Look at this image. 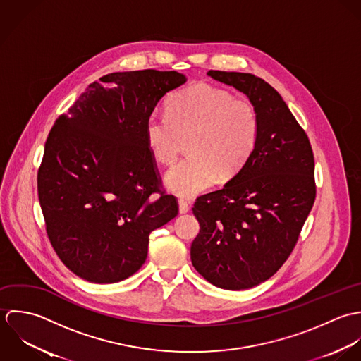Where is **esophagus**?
Segmentation results:
<instances>
[{"label": "esophagus", "instance_id": "34e87169", "mask_svg": "<svg viewBox=\"0 0 361 361\" xmlns=\"http://www.w3.org/2000/svg\"><path fill=\"white\" fill-rule=\"evenodd\" d=\"M178 211H180V214H187L190 211L188 202L184 200H178Z\"/></svg>", "mask_w": 361, "mask_h": 361}]
</instances>
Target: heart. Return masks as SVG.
I'll return each mask as SVG.
<instances>
[{
  "mask_svg": "<svg viewBox=\"0 0 361 361\" xmlns=\"http://www.w3.org/2000/svg\"><path fill=\"white\" fill-rule=\"evenodd\" d=\"M259 138V117L250 100L198 83L176 92L166 114L145 121V140L153 157L171 164L190 140L191 156L173 166L166 185L178 197H194L219 178L234 177L248 161Z\"/></svg>",
  "mask_w": 361,
  "mask_h": 361,
  "instance_id": "obj_1",
  "label": "heart"
}]
</instances>
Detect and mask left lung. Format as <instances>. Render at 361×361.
Masks as SVG:
<instances>
[{"label": "left lung", "mask_w": 361, "mask_h": 361, "mask_svg": "<svg viewBox=\"0 0 361 361\" xmlns=\"http://www.w3.org/2000/svg\"><path fill=\"white\" fill-rule=\"evenodd\" d=\"M243 92L259 117V138L244 167L221 190L197 198L194 268L226 290L254 288L286 262L315 201L314 154L282 96L264 79L211 70Z\"/></svg>", "instance_id": "1"}]
</instances>
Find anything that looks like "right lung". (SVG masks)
<instances>
[{
  "mask_svg": "<svg viewBox=\"0 0 361 361\" xmlns=\"http://www.w3.org/2000/svg\"><path fill=\"white\" fill-rule=\"evenodd\" d=\"M87 86L53 126L37 173L50 243L73 274L116 283L144 265L149 234L178 214L161 190L145 140L159 100L187 82L177 71L107 75Z\"/></svg>",
  "mask_w": 361,
  "mask_h": 361,
  "instance_id": "add662e5",
  "label": "right lung"
}]
</instances>
